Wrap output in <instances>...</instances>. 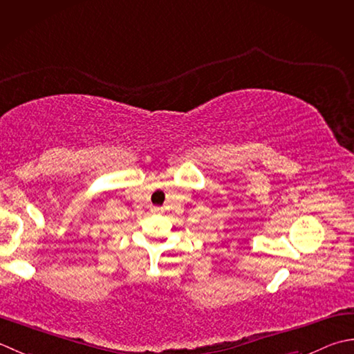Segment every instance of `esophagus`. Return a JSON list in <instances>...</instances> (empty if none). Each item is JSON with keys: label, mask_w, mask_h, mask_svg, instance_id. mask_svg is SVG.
Segmentation results:
<instances>
[{"label": "esophagus", "mask_w": 354, "mask_h": 354, "mask_svg": "<svg viewBox=\"0 0 354 354\" xmlns=\"http://www.w3.org/2000/svg\"><path fill=\"white\" fill-rule=\"evenodd\" d=\"M162 209L161 207H151V213H161Z\"/></svg>", "instance_id": "esophagus-1"}]
</instances>
